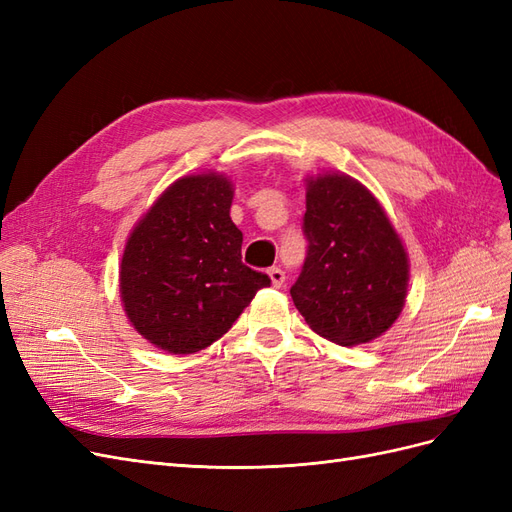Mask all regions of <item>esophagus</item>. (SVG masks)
<instances>
[{"label":"esophagus","instance_id":"esophagus-1","mask_svg":"<svg viewBox=\"0 0 512 512\" xmlns=\"http://www.w3.org/2000/svg\"><path fill=\"white\" fill-rule=\"evenodd\" d=\"M269 277H271L273 288H282L284 282H286V275H284V271L280 267H271L269 269Z\"/></svg>","mask_w":512,"mask_h":512}]
</instances>
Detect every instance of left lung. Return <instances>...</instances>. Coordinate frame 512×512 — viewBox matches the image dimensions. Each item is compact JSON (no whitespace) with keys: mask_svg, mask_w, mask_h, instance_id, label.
Returning <instances> with one entry per match:
<instances>
[{"mask_svg":"<svg viewBox=\"0 0 512 512\" xmlns=\"http://www.w3.org/2000/svg\"><path fill=\"white\" fill-rule=\"evenodd\" d=\"M307 256L290 297L333 344L380 337L404 309L408 256L378 200L348 175L307 183Z\"/></svg>","mask_w":512,"mask_h":512,"instance_id":"obj_1","label":"left lung"}]
</instances>
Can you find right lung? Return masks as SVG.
Wrapping results in <instances>:
<instances>
[{
  "label": "right lung",
  "mask_w": 512,
  "mask_h": 512,
  "mask_svg": "<svg viewBox=\"0 0 512 512\" xmlns=\"http://www.w3.org/2000/svg\"><path fill=\"white\" fill-rule=\"evenodd\" d=\"M222 175L175 181L136 224L121 258L119 290L134 329L153 346L192 354L211 346L271 284L241 260Z\"/></svg>",
  "instance_id": "add662e5"
}]
</instances>
